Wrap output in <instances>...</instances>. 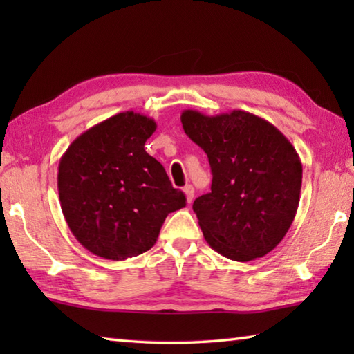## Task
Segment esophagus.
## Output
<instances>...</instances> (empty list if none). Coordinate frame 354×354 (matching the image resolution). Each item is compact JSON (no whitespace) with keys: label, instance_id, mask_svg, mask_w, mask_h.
<instances>
[{"label":"esophagus","instance_id":"esophagus-1","mask_svg":"<svg viewBox=\"0 0 354 354\" xmlns=\"http://www.w3.org/2000/svg\"><path fill=\"white\" fill-rule=\"evenodd\" d=\"M183 190H184L185 200H187V203H192V200H194V195H195L194 185H190V184H187V185H185V187H184Z\"/></svg>","mask_w":354,"mask_h":354}]
</instances>
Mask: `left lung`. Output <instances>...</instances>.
<instances>
[{
    "label": "left lung",
    "mask_w": 354,
    "mask_h": 354,
    "mask_svg": "<svg viewBox=\"0 0 354 354\" xmlns=\"http://www.w3.org/2000/svg\"><path fill=\"white\" fill-rule=\"evenodd\" d=\"M184 133L205 149L211 192L194 201L206 242L231 261L248 262L277 247L295 218L303 165L289 139L245 111L181 113Z\"/></svg>",
    "instance_id": "obj_1"
}]
</instances>
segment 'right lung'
<instances>
[{
    "label": "right lung",
    "instance_id": "obj_1",
    "mask_svg": "<svg viewBox=\"0 0 354 354\" xmlns=\"http://www.w3.org/2000/svg\"><path fill=\"white\" fill-rule=\"evenodd\" d=\"M153 118L133 111L95 124L59 162L61 207L76 241L91 253L124 261L158 241L167 215L185 206L164 167L145 151Z\"/></svg>",
    "mask_w": 354,
    "mask_h": 354
}]
</instances>
